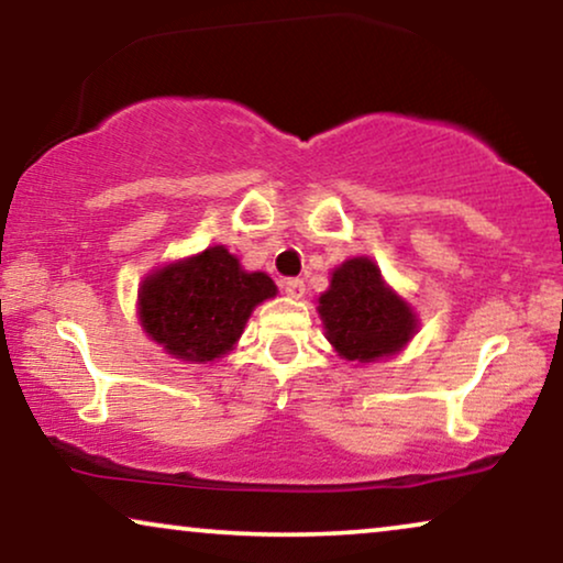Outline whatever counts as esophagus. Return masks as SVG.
<instances>
[{
	"mask_svg": "<svg viewBox=\"0 0 563 563\" xmlns=\"http://www.w3.org/2000/svg\"><path fill=\"white\" fill-rule=\"evenodd\" d=\"M284 295L291 299H302L305 297V282L302 279H284L282 282Z\"/></svg>",
	"mask_w": 563,
	"mask_h": 563,
	"instance_id": "esophagus-1",
	"label": "esophagus"
}]
</instances>
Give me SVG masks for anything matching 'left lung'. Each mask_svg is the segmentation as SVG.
<instances>
[{"label": "left lung", "instance_id": "obj_1", "mask_svg": "<svg viewBox=\"0 0 563 563\" xmlns=\"http://www.w3.org/2000/svg\"><path fill=\"white\" fill-rule=\"evenodd\" d=\"M325 338L345 361H379L402 351L418 330V318L382 279L372 258H349L333 272L318 299Z\"/></svg>", "mask_w": 563, "mask_h": 563}]
</instances>
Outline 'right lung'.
Here are the masks:
<instances>
[{
    "instance_id": "add662e5",
    "label": "right lung",
    "mask_w": 563,
    "mask_h": 563,
    "mask_svg": "<svg viewBox=\"0 0 563 563\" xmlns=\"http://www.w3.org/2000/svg\"><path fill=\"white\" fill-rule=\"evenodd\" d=\"M272 297V276L243 272L225 245H212L145 276L137 318L151 341L174 358L207 364L233 351L253 307Z\"/></svg>"
}]
</instances>
